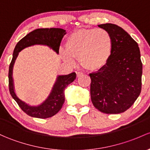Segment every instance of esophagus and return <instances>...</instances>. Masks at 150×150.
<instances>
[{
  "label": "esophagus",
  "mask_w": 150,
  "mask_h": 150,
  "mask_svg": "<svg viewBox=\"0 0 150 150\" xmlns=\"http://www.w3.org/2000/svg\"><path fill=\"white\" fill-rule=\"evenodd\" d=\"M82 75H83V73H82V72H80V71L76 72V76H77V77L81 76Z\"/></svg>",
  "instance_id": "34e87169"
}]
</instances>
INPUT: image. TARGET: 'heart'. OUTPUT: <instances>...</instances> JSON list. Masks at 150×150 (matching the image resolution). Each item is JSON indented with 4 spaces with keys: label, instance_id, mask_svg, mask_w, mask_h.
Instances as JSON below:
<instances>
[{
    "label": "heart",
    "instance_id": "1",
    "mask_svg": "<svg viewBox=\"0 0 150 150\" xmlns=\"http://www.w3.org/2000/svg\"><path fill=\"white\" fill-rule=\"evenodd\" d=\"M65 49L60 55L67 64L73 65L79 58L83 68L96 71L104 68L112 55L113 41L110 34L102 28L81 29L69 35L65 43Z\"/></svg>",
    "mask_w": 150,
    "mask_h": 150
}]
</instances>
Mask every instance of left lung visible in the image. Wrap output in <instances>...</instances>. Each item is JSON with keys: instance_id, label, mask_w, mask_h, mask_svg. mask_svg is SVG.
I'll list each match as a JSON object with an SVG mask.
<instances>
[{"instance_id": "left-lung-1", "label": "left lung", "mask_w": 150, "mask_h": 150, "mask_svg": "<svg viewBox=\"0 0 150 150\" xmlns=\"http://www.w3.org/2000/svg\"><path fill=\"white\" fill-rule=\"evenodd\" d=\"M98 26L110 34L113 49L107 65L89 74L91 99L103 113H122L131 107L141 92L142 64L139 48L118 25L105 23Z\"/></svg>"}]
</instances>
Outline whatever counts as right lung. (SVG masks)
I'll use <instances>...</instances> for the list:
<instances>
[{
	"instance_id": "1",
	"label": "right lung",
	"mask_w": 150,
	"mask_h": 150,
	"mask_svg": "<svg viewBox=\"0 0 150 150\" xmlns=\"http://www.w3.org/2000/svg\"><path fill=\"white\" fill-rule=\"evenodd\" d=\"M66 33V30L62 28H38L30 32L20 40L14 49L13 59L9 67V91L11 96L16 101L21 109L30 117L46 119L57 114L62 109L65 101L64 89L69 84L74 81L76 74L75 72H73L67 75H58L52 89L45 101L37 106H31L21 99L16 94L13 78V69L16 59L20 51L35 45L46 46L59 54L60 43Z\"/></svg>"
}]
</instances>
